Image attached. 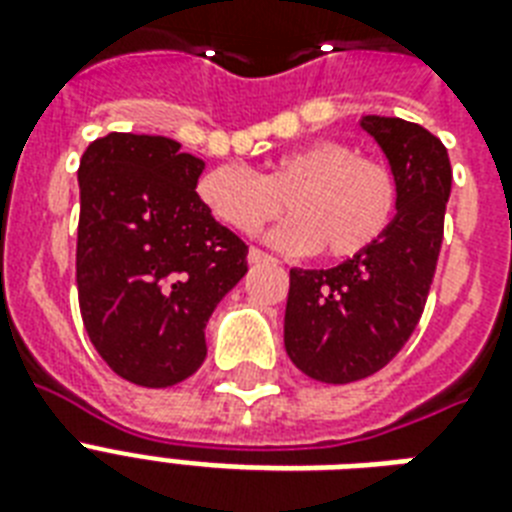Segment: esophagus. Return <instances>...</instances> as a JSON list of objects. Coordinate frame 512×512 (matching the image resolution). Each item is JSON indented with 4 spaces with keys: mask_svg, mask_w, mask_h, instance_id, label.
Returning <instances> with one entry per match:
<instances>
[{
    "mask_svg": "<svg viewBox=\"0 0 512 512\" xmlns=\"http://www.w3.org/2000/svg\"><path fill=\"white\" fill-rule=\"evenodd\" d=\"M247 260H249V265H260V263H271L273 257H271V255H265L263 249L252 247V249H249Z\"/></svg>",
    "mask_w": 512,
    "mask_h": 512,
    "instance_id": "1",
    "label": "esophagus"
}]
</instances>
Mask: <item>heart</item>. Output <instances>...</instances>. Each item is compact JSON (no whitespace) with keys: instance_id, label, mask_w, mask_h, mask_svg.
<instances>
[{"instance_id":"1","label":"heart","mask_w":512,"mask_h":512,"mask_svg":"<svg viewBox=\"0 0 512 512\" xmlns=\"http://www.w3.org/2000/svg\"><path fill=\"white\" fill-rule=\"evenodd\" d=\"M196 196L209 215L233 231L255 236L281 215L289 217L273 241L289 252H316L332 260L364 255L393 223L398 183L385 164L361 159L337 140H313L281 154L265 175L244 167H212L199 177Z\"/></svg>"}]
</instances>
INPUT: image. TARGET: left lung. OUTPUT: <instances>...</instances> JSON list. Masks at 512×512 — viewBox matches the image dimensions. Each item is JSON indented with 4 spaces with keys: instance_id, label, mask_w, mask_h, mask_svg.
I'll return each mask as SVG.
<instances>
[{
    "instance_id": "8db88e82",
    "label": "left lung",
    "mask_w": 512,
    "mask_h": 512,
    "mask_svg": "<svg viewBox=\"0 0 512 512\" xmlns=\"http://www.w3.org/2000/svg\"><path fill=\"white\" fill-rule=\"evenodd\" d=\"M398 183L393 223L372 249L321 271H289L284 348L311 380L345 385L390 364L412 337L444 241L452 164L444 143L396 116H361Z\"/></svg>"
}]
</instances>
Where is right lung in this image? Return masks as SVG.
<instances>
[{"label": "right lung", "mask_w": 512, "mask_h": 512, "mask_svg": "<svg viewBox=\"0 0 512 512\" xmlns=\"http://www.w3.org/2000/svg\"><path fill=\"white\" fill-rule=\"evenodd\" d=\"M204 162L162 135L111 132L79 162L76 289L100 358L170 388L207 358L204 327L247 273V244L196 196Z\"/></svg>", "instance_id": "add662e5"}]
</instances>
